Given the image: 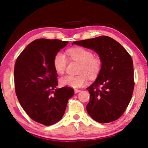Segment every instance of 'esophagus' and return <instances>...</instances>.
Segmentation results:
<instances>
[{"label": "esophagus", "mask_w": 148, "mask_h": 148, "mask_svg": "<svg viewBox=\"0 0 148 148\" xmlns=\"http://www.w3.org/2000/svg\"><path fill=\"white\" fill-rule=\"evenodd\" d=\"M74 91H75V93H78V92H80L81 91H80V90H79V89H75Z\"/></svg>", "instance_id": "esophagus-1"}]
</instances>
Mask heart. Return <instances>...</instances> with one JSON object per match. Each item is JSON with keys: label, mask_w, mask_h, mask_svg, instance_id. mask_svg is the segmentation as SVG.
I'll list each match as a JSON object with an SVG mask.
<instances>
[{"label": "heart", "mask_w": 148, "mask_h": 148, "mask_svg": "<svg viewBox=\"0 0 148 148\" xmlns=\"http://www.w3.org/2000/svg\"><path fill=\"white\" fill-rule=\"evenodd\" d=\"M68 55L72 61L80 63L78 70L79 75H66L60 79L62 86L72 88L85 86L87 82V77L89 79H95L98 76L102 68V61L98 56H94L92 51L82 47L72 48L68 51ZM68 59L62 52H58L53 57V64L57 73L62 74L64 72Z\"/></svg>", "instance_id": "1"}]
</instances>
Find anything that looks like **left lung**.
<instances>
[{
	"instance_id": "8db88e82",
	"label": "left lung",
	"mask_w": 148,
	"mask_h": 148,
	"mask_svg": "<svg viewBox=\"0 0 148 148\" xmlns=\"http://www.w3.org/2000/svg\"><path fill=\"white\" fill-rule=\"evenodd\" d=\"M74 44L93 50L102 61L100 73L87 88L90 94L87 113L100 123L119 119L128 107L134 88L131 56L121 45L106 36L74 41Z\"/></svg>"
}]
</instances>
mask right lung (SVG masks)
Returning <instances> with one entry per match:
<instances>
[{
	"instance_id": "obj_1",
	"label": "right lung",
	"mask_w": 148,
	"mask_h": 148,
	"mask_svg": "<svg viewBox=\"0 0 148 148\" xmlns=\"http://www.w3.org/2000/svg\"><path fill=\"white\" fill-rule=\"evenodd\" d=\"M68 41L38 39L20 54L15 62L14 87L18 99L27 115L45 126L59 121L68 101L74 95L69 87L57 88L53 60Z\"/></svg>"
}]
</instances>
